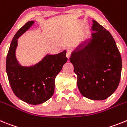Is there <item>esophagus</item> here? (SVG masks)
<instances>
[{
    "label": "esophagus",
    "mask_w": 127,
    "mask_h": 127,
    "mask_svg": "<svg viewBox=\"0 0 127 127\" xmlns=\"http://www.w3.org/2000/svg\"><path fill=\"white\" fill-rule=\"evenodd\" d=\"M70 56H71V50H68L66 52V57L68 58V59H70Z\"/></svg>",
    "instance_id": "esophagus-1"
}]
</instances>
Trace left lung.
<instances>
[{
  "mask_svg": "<svg viewBox=\"0 0 127 127\" xmlns=\"http://www.w3.org/2000/svg\"><path fill=\"white\" fill-rule=\"evenodd\" d=\"M93 23L91 37L71 52L70 61L81 95L91 100H103L118 86L122 57L111 33L96 21Z\"/></svg>",
  "mask_w": 127,
  "mask_h": 127,
  "instance_id": "left-lung-1",
  "label": "left lung"
}]
</instances>
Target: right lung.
<instances>
[{
    "instance_id": "obj_1",
    "label": "right lung",
    "mask_w": 127,
    "mask_h": 127,
    "mask_svg": "<svg viewBox=\"0 0 127 127\" xmlns=\"http://www.w3.org/2000/svg\"><path fill=\"white\" fill-rule=\"evenodd\" d=\"M29 21L18 31L11 43L6 57V72L11 89L15 95L32 105L41 104L52 96L55 79L66 63V51L57 54H47L42 60L31 66H24L16 58L18 39L31 27Z\"/></svg>"
}]
</instances>
